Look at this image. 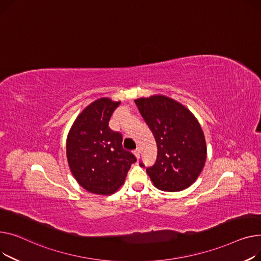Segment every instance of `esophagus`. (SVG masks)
<instances>
[{
	"mask_svg": "<svg viewBox=\"0 0 261 261\" xmlns=\"http://www.w3.org/2000/svg\"><path fill=\"white\" fill-rule=\"evenodd\" d=\"M134 155L136 156L137 159H139V158H140V149H139V148L135 149V150H134Z\"/></svg>",
	"mask_w": 261,
	"mask_h": 261,
	"instance_id": "esophagus-1",
	"label": "esophagus"
}]
</instances>
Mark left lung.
I'll list each match as a JSON object with an SVG mask.
<instances>
[{
	"label": "left lung",
	"instance_id": "1",
	"mask_svg": "<svg viewBox=\"0 0 261 261\" xmlns=\"http://www.w3.org/2000/svg\"><path fill=\"white\" fill-rule=\"evenodd\" d=\"M135 103L157 143V160L146 168L150 180L165 192L188 189L206 160L205 138L198 120L185 105L163 95L139 98Z\"/></svg>",
	"mask_w": 261,
	"mask_h": 261
}]
</instances>
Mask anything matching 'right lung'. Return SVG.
<instances>
[{"mask_svg":"<svg viewBox=\"0 0 261 261\" xmlns=\"http://www.w3.org/2000/svg\"><path fill=\"white\" fill-rule=\"evenodd\" d=\"M110 98H100L76 117L66 140L70 172L87 192L112 195L123 185L130 165L137 161L122 147V135L113 132L109 122L119 106Z\"/></svg>","mask_w":261,"mask_h":261,"instance_id":"right-lung-1","label":"right lung"}]
</instances>
